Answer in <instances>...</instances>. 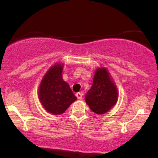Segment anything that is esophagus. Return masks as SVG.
I'll return each instance as SVG.
<instances>
[{
    "label": "esophagus",
    "instance_id": "34e87169",
    "mask_svg": "<svg viewBox=\"0 0 158 158\" xmlns=\"http://www.w3.org/2000/svg\"><path fill=\"white\" fill-rule=\"evenodd\" d=\"M76 96H77V98H78V99H82L83 98V94H82L81 92H78V93H77L76 94Z\"/></svg>",
    "mask_w": 158,
    "mask_h": 158
}]
</instances>
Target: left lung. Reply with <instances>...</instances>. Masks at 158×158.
<instances>
[{"label":"left lung","instance_id":"1","mask_svg":"<svg viewBox=\"0 0 158 158\" xmlns=\"http://www.w3.org/2000/svg\"><path fill=\"white\" fill-rule=\"evenodd\" d=\"M85 98L90 109L97 114H105L116 104L118 99L117 89L110 79L106 69L96 70L93 85Z\"/></svg>","mask_w":158,"mask_h":158}]
</instances>
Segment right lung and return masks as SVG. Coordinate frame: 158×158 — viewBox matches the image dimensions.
I'll list each match as a JSON object with an SVG mask.
<instances>
[{"label": "right lung", "mask_w": 158, "mask_h": 158, "mask_svg": "<svg viewBox=\"0 0 158 158\" xmlns=\"http://www.w3.org/2000/svg\"><path fill=\"white\" fill-rule=\"evenodd\" d=\"M62 70L63 64L52 67L43 77L39 90V98L43 106L54 115L64 113L77 99L68 84L62 79Z\"/></svg>", "instance_id": "obj_1"}]
</instances>
